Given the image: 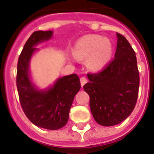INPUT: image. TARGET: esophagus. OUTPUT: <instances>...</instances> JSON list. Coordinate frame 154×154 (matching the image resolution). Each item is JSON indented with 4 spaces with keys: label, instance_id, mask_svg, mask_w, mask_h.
<instances>
[{
    "label": "esophagus",
    "instance_id": "1",
    "mask_svg": "<svg viewBox=\"0 0 154 154\" xmlns=\"http://www.w3.org/2000/svg\"><path fill=\"white\" fill-rule=\"evenodd\" d=\"M87 82H88V79L86 78V77H85V76H83V77L80 78V84H81L82 86H84Z\"/></svg>",
    "mask_w": 154,
    "mask_h": 154
}]
</instances>
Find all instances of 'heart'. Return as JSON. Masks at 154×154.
Returning a JSON list of instances; mask_svg holds the SVG:
<instances>
[{"instance_id":"b5f03b06","label":"heart","mask_w":154,"mask_h":154,"mask_svg":"<svg viewBox=\"0 0 154 154\" xmlns=\"http://www.w3.org/2000/svg\"><path fill=\"white\" fill-rule=\"evenodd\" d=\"M112 44L108 39L99 35L83 37L75 45L74 54L79 60L88 58L87 64L92 69H100L111 59Z\"/></svg>"}]
</instances>
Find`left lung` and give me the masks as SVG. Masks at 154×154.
<instances>
[{"instance_id": "left-lung-1", "label": "left lung", "mask_w": 154, "mask_h": 154, "mask_svg": "<svg viewBox=\"0 0 154 154\" xmlns=\"http://www.w3.org/2000/svg\"><path fill=\"white\" fill-rule=\"evenodd\" d=\"M115 57L97 73H88L84 89L89 95L94 120L112 126L123 122L136 104L140 73L134 49L124 36L117 33Z\"/></svg>"}]
</instances>
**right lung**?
I'll return each instance as SVG.
<instances>
[{
    "label": "right lung",
    "mask_w": 154,
    "mask_h": 154,
    "mask_svg": "<svg viewBox=\"0 0 154 154\" xmlns=\"http://www.w3.org/2000/svg\"><path fill=\"white\" fill-rule=\"evenodd\" d=\"M51 36V31H35L27 40L18 60L16 85L20 105L30 122L38 127L58 130L68 122L74 97L81 85L76 74L58 79L47 91L37 90L31 83L29 64L37 49L34 47Z\"/></svg>",
    "instance_id": "add662e5"
}]
</instances>
